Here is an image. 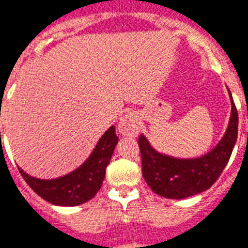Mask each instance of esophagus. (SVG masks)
I'll return each instance as SVG.
<instances>
[{"label": "esophagus", "instance_id": "1", "mask_svg": "<svg viewBox=\"0 0 248 248\" xmlns=\"http://www.w3.org/2000/svg\"><path fill=\"white\" fill-rule=\"evenodd\" d=\"M139 130H140V126H139V117L136 113L128 112L121 117L120 122H118V131L121 134L126 135V136H135L137 135Z\"/></svg>", "mask_w": 248, "mask_h": 248}]
</instances>
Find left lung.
Instances as JSON below:
<instances>
[{
	"label": "left lung",
	"instance_id": "left-lung-1",
	"mask_svg": "<svg viewBox=\"0 0 248 248\" xmlns=\"http://www.w3.org/2000/svg\"><path fill=\"white\" fill-rule=\"evenodd\" d=\"M232 111L223 139L198 159H174L156 153L143 135L139 136L142 176L151 190L164 198L183 199L207 190L226 168L238 134V113L231 95Z\"/></svg>",
	"mask_w": 248,
	"mask_h": 248
}]
</instances>
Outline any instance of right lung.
<instances>
[{
	"label": "right lung",
	"instance_id": "1",
	"mask_svg": "<svg viewBox=\"0 0 248 248\" xmlns=\"http://www.w3.org/2000/svg\"><path fill=\"white\" fill-rule=\"evenodd\" d=\"M118 142L114 126L108 128L99 139L95 149L88 160L78 169L62 178L41 180L21 172L22 178L39 197L55 205L74 207L83 204L97 194L106 175V168L109 164L113 150Z\"/></svg>",
	"mask_w": 248,
	"mask_h": 248
}]
</instances>
